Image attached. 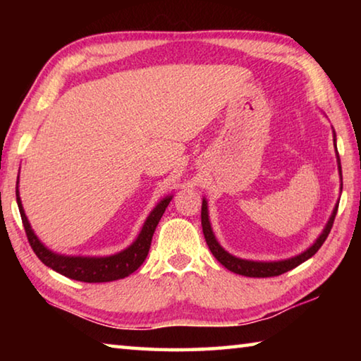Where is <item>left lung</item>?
Segmentation results:
<instances>
[{
    "label": "left lung",
    "mask_w": 361,
    "mask_h": 361,
    "mask_svg": "<svg viewBox=\"0 0 361 361\" xmlns=\"http://www.w3.org/2000/svg\"><path fill=\"white\" fill-rule=\"evenodd\" d=\"M333 142H334V148H336V133L333 130ZM336 161H338V170H339V176L342 180V169H341V159H339V152L338 148H336ZM342 191V188H341ZM338 205L339 202H336L331 216H329L328 223L323 228L322 234L317 237V240L310 245L307 250H304L302 253H299L296 256H291V258L286 259H279V261H253V259H242L237 258V256L231 255L229 252L219 245V242L216 240L215 234H213L212 224H210V216H209V204H207V199H202V213H200V218H202V231H204V237L207 245H209L210 252L213 256L221 262V264L229 269L231 272L239 274V276H245V277H276L280 276V274H285L295 269L296 266L302 264L304 261H307L309 258L319 252V248L323 245V242L326 240V237L329 234V231L333 228L334 223V216L338 213Z\"/></svg>",
    "instance_id": "8db88e82"
}]
</instances>
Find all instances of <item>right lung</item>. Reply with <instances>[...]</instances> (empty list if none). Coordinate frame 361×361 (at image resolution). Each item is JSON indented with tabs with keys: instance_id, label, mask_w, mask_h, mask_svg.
<instances>
[{
	"instance_id": "1",
	"label": "right lung",
	"mask_w": 361,
	"mask_h": 361,
	"mask_svg": "<svg viewBox=\"0 0 361 361\" xmlns=\"http://www.w3.org/2000/svg\"><path fill=\"white\" fill-rule=\"evenodd\" d=\"M16 195L23 228H25L28 242L36 256H38L47 267H51L52 271L62 274V276L68 279L78 280V282L87 283L113 282V280L129 277L132 272H135L137 269L143 264L146 256H148L156 226L161 221L164 212H166L167 205L173 197V195L170 194L159 200L157 205L151 210L148 218H146V221L143 223V228L137 235V239L133 240L129 247L122 250V252L109 256H68L49 250L44 243L38 239V235L35 234L32 224H30L25 215V210H23L19 194V180H17Z\"/></svg>"
}]
</instances>
